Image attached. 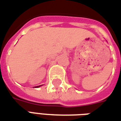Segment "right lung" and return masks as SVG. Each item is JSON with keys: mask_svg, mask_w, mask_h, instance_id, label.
Returning <instances> with one entry per match:
<instances>
[{"mask_svg": "<svg viewBox=\"0 0 121 121\" xmlns=\"http://www.w3.org/2000/svg\"><path fill=\"white\" fill-rule=\"evenodd\" d=\"M40 86H36V87H40Z\"/></svg>", "mask_w": 121, "mask_h": 121, "instance_id": "right-lung-1", "label": "right lung"}]
</instances>
